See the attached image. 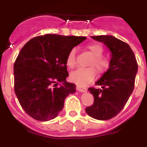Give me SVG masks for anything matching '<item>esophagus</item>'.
Wrapping results in <instances>:
<instances>
[{
  "label": "esophagus",
  "mask_w": 147,
  "mask_h": 147,
  "mask_svg": "<svg viewBox=\"0 0 147 147\" xmlns=\"http://www.w3.org/2000/svg\"><path fill=\"white\" fill-rule=\"evenodd\" d=\"M76 90H77L78 91L84 92V93L87 91L86 88H85V87H82V86H80V85H77V86H76Z\"/></svg>",
  "instance_id": "34e87169"
}]
</instances>
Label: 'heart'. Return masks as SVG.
Masks as SVG:
<instances>
[{"mask_svg": "<svg viewBox=\"0 0 147 147\" xmlns=\"http://www.w3.org/2000/svg\"><path fill=\"white\" fill-rule=\"evenodd\" d=\"M88 52L91 54L92 59L89 62V67L87 68H79L72 71L70 74V79L73 82L80 85H86L93 81L96 76V69L98 72L103 73L108 68L110 62L107 58L102 57L104 49L100 44L92 43L86 46ZM66 65L68 67H74L76 65V51L72 49L67 54L66 57Z\"/></svg>", "mask_w": 147, "mask_h": 147, "instance_id": "b5f03b06", "label": "heart"}]
</instances>
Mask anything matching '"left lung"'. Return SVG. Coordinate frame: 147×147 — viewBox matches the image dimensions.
<instances>
[{
	"instance_id": "8db88e82",
	"label": "left lung",
	"mask_w": 147,
	"mask_h": 147,
	"mask_svg": "<svg viewBox=\"0 0 147 147\" xmlns=\"http://www.w3.org/2000/svg\"><path fill=\"white\" fill-rule=\"evenodd\" d=\"M91 38L108 48L111 59L108 70L96 82L101 88H88L94 102L86 107L85 112L97 120H108L121 112L133 91L137 61L130 46L113 36H92Z\"/></svg>"
}]
</instances>
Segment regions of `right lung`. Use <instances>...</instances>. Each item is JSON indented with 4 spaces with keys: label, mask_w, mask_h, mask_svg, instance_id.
Returning <instances> with one entry per match:
<instances>
[{
    "label": "right lung",
    "mask_w": 147,
    "mask_h": 147,
    "mask_svg": "<svg viewBox=\"0 0 147 147\" xmlns=\"http://www.w3.org/2000/svg\"><path fill=\"white\" fill-rule=\"evenodd\" d=\"M85 37L45 34L22 48L14 65L15 92L22 108L33 119L47 121L59 115L65 99L76 91L67 82V54Z\"/></svg>",
    "instance_id": "obj_1"
}]
</instances>
